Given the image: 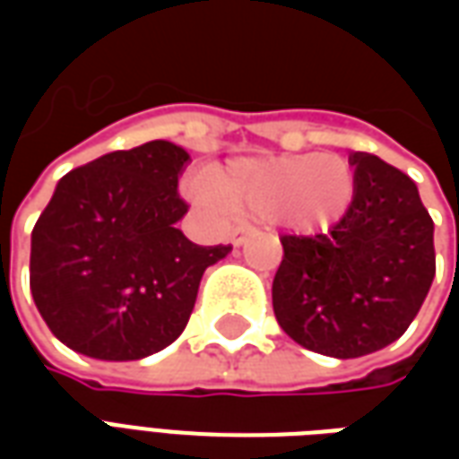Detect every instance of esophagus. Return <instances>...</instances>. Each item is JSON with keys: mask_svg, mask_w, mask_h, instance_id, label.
Here are the masks:
<instances>
[{"mask_svg": "<svg viewBox=\"0 0 459 459\" xmlns=\"http://www.w3.org/2000/svg\"><path fill=\"white\" fill-rule=\"evenodd\" d=\"M250 233H253V226H236V229H233V233H230L233 246H243Z\"/></svg>", "mask_w": 459, "mask_h": 459, "instance_id": "1", "label": "esophagus"}]
</instances>
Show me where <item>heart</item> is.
Segmentation results:
<instances>
[{
    "label": "heart",
    "mask_w": 459,
    "mask_h": 459,
    "mask_svg": "<svg viewBox=\"0 0 459 459\" xmlns=\"http://www.w3.org/2000/svg\"><path fill=\"white\" fill-rule=\"evenodd\" d=\"M354 171L339 154L246 157L213 171L201 199L243 219H273L292 230H325L354 201Z\"/></svg>",
    "instance_id": "b5f03b06"
}]
</instances>
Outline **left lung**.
Instances as JSON below:
<instances>
[{
    "mask_svg": "<svg viewBox=\"0 0 459 459\" xmlns=\"http://www.w3.org/2000/svg\"><path fill=\"white\" fill-rule=\"evenodd\" d=\"M354 201L317 236H282L273 309L282 332L317 354L356 359L403 334L435 278L433 219L411 177L351 152Z\"/></svg>",
    "mask_w": 459,
    "mask_h": 459,
    "instance_id": "left-lung-1",
    "label": "left lung"
}]
</instances>
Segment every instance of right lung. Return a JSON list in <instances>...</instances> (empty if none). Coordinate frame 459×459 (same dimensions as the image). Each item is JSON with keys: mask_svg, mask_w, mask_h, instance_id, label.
<instances>
[{"mask_svg": "<svg viewBox=\"0 0 459 459\" xmlns=\"http://www.w3.org/2000/svg\"><path fill=\"white\" fill-rule=\"evenodd\" d=\"M189 152L167 140L117 150L68 171L31 230L29 285L68 349L134 361L179 337L204 270L230 246H196L179 229Z\"/></svg>", "mask_w": 459, "mask_h": 459, "instance_id": "1", "label": "right lung"}]
</instances>
